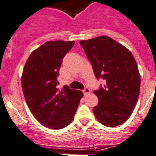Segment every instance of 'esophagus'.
Returning <instances> with one entry per match:
<instances>
[{"mask_svg": "<svg viewBox=\"0 0 156 156\" xmlns=\"http://www.w3.org/2000/svg\"><path fill=\"white\" fill-rule=\"evenodd\" d=\"M83 95H84V96H87L88 94L91 93V90H90L88 87H86L85 89L83 91Z\"/></svg>", "mask_w": 156, "mask_h": 156, "instance_id": "esophagus-1", "label": "esophagus"}]
</instances>
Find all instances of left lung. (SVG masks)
Returning a JSON list of instances; mask_svg holds the SVG:
<instances>
[{
    "instance_id": "8db88e82",
    "label": "left lung",
    "mask_w": 156,
    "mask_h": 156,
    "mask_svg": "<svg viewBox=\"0 0 156 156\" xmlns=\"http://www.w3.org/2000/svg\"><path fill=\"white\" fill-rule=\"evenodd\" d=\"M97 79L105 87L94 91L99 99L94 115L104 126L114 127L126 122L138 101L140 74L133 55L125 46L107 36L80 41Z\"/></svg>"
}]
</instances>
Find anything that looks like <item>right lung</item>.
Here are the masks:
<instances>
[{"label":"right lung","instance_id":"1","mask_svg":"<svg viewBox=\"0 0 156 156\" xmlns=\"http://www.w3.org/2000/svg\"><path fill=\"white\" fill-rule=\"evenodd\" d=\"M75 41H47L32 52L21 76L26 104L33 116L44 127L62 129L74 119L83 92L67 85L56 87L59 70L65 54Z\"/></svg>","mask_w":156,"mask_h":156}]
</instances>
